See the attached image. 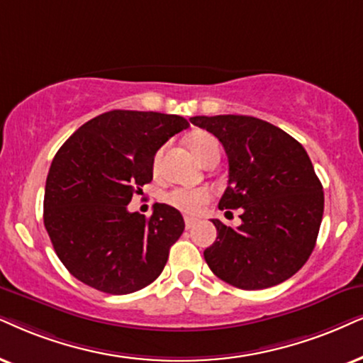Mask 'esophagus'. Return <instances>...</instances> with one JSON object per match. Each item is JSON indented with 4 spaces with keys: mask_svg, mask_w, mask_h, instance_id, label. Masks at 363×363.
Instances as JSON below:
<instances>
[{
    "mask_svg": "<svg viewBox=\"0 0 363 363\" xmlns=\"http://www.w3.org/2000/svg\"><path fill=\"white\" fill-rule=\"evenodd\" d=\"M184 221H186V228H187V229H191V228L196 224V219H194V218H186Z\"/></svg>",
    "mask_w": 363,
    "mask_h": 363,
    "instance_id": "1",
    "label": "esophagus"
}]
</instances>
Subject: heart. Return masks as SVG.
<instances>
[{
    "label": "heart",
    "mask_w": 363,
    "mask_h": 363,
    "mask_svg": "<svg viewBox=\"0 0 363 363\" xmlns=\"http://www.w3.org/2000/svg\"><path fill=\"white\" fill-rule=\"evenodd\" d=\"M187 144L197 159L201 162H204L206 159H209L211 155L221 154V145H219L218 139L214 135H211L209 132L204 130H196L187 137ZM160 155H162V149H159L155 152L154 157V171L159 169ZM166 203L171 204L172 208H176L184 214L194 216L201 213V209L204 208L206 204L211 201V192L208 189H203V187H197V189H192V187H176L171 192H167Z\"/></svg>",
    "instance_id": "b5f03b06"
}]
</instances>
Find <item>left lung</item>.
<instances>
[{
  "instance_id": "left-lung-1",
  "label": "left lung",
  "mask_w": 363,
  "mask_h": 363,
  "mask_svg": "<svg viewBox=\"0 0 363 363\" xmlns=\"http://www.w3.org/2000/svg\"><path fill=\"white\" fill-rule=\"evenodd\" d=\"M189 121L226 150L229 179L219 209H241L238 228L211 219L218 229L204 251L211 272L241 290L291 278L310 258L323 218V187L303 145L256 117Z\"/></svg>"
}]
</instances>
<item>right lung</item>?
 <instances>
[{"label":"right lung","instance_id":"add662e5","mask_svg":"<svg viewBox=\"0 0 363 363\" xmlns=\"http://www.w3.org/2000/svg\"><path fill=\"white\" fill-rule=\"evenodd\" d=\"M189 127L181 116L110 110L60 147L45 186L43 223L55 253L82 283L110 295L142 290L162 273L184 231L176 208L150 218L127 204L152 181L154 155Z\"/></svg>","mask_w":363,"mask_h":363}]
</instances>
